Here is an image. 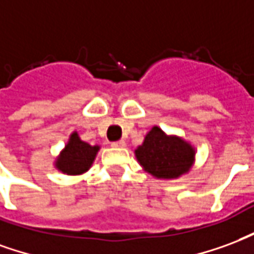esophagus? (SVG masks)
<instances>
[{
	"mask_svg": "<svg viewBox=\"0 0 254 254\" xmlns=\"http://www.w3.org/2000/svg\"><path fill=\"white\" fill-rule=\"evenodd\" d=\"M125 140H116V142H112V147H125Z\"/></svg>",
	"mask_w": 254,
	"mask_h": 254,
	"instance_id": "esophagus-1",
	"label": "esophagus"
}]
</instances>
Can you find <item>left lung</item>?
Returning a JSON list of instances; mask_svg holds the SVG:
<instances>
[{"label":"left lung","instance_id":"1","mask_svg":"<svg viewBox=\"0 0 254 254\" xmlns=\"http://www.w3.org/2000/svg\"><path fill=\"white\" fill-rule=\"evenodd\" d=\"M135 155L143 169L157 179H177L190 169L195 149L179 136H168L154 126L135 150Z\"/></svg>","mask_w":254,"mask_h":254}]
</instances>
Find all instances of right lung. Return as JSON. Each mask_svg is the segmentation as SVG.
<instances>
[{"label":"right lung","mask_w":254,"mask_h":254,"mask_svg":"<svg viewBox=\"0 0 254 254\" xmlns=\"http://www.w3.org/2000/svg\"><path fill=\"white\" fill-rule=\"evenodd\" d=\"M99 149V146H90L82 142L78 134L73 132L67 145L55 161V166L66 175H81L92 166Z\"/></svg>","instance_id":"right-lung-1"}]
</instances>
